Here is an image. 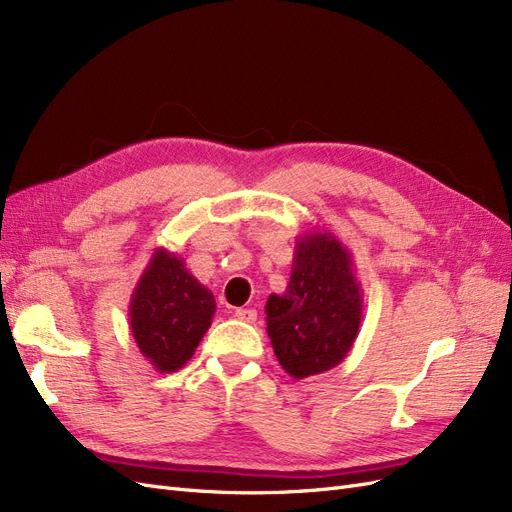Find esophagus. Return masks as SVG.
I'll return each instance as SVG.
<instances>
[{
	"label": "esophagus",
	"mask_w": 512,
	"mask_h": 512,
	"mask_svg": "<svg viewBox=\"0 0 512 512\" xmlns=\"http://www.w3.org/2000/svg\"><path fill=\"white\" fill-rule=\"evenodd\" d=\"M235 316L239 320H243V322H254L256 320V309H252V307H239V309H235Z\"/></svg>",
	"instance_id": "obj_1"
}]
</instances>
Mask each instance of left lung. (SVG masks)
Wrapping results in <instances>:
<instances>
[{
	"mask_svg": "<svg viewBox=\"0 0 512 512\" xmlns=\"http://www.w3.org/2000/svg\"><path fill=\"white\" fill-rule=\"evenodd\" d=\"M277 361L294 380L342 363L363 318V292L348 247L318 228L297 239L290 282L265 305Z\"/></svg>",
	"mask_w": 512,
	"mask_h": 512,
	"instance_id": "obj_1",
	"label": "left lung"
}]
</instances>
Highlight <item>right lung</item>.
Masks as SVG:
<instances>
[{
	"label": "right lung",
	"instance_id": "obj_1",
	"mask_svg": "<svg viewBox=\"0 0 512 512\" xmlns=\"http://www.w3.org/2000/svg\"><path fill=\"white\" fill-rule=\"evenodd\" d=\"M215 299L185 269L183 258L156 247L130 297V331L145 359L162 374L192 359L209 331Z\"/></svg>",
	"mask_w": 512,
	"mask_h": 512
}]
</instances>
